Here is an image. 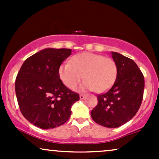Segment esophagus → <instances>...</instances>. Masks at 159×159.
<instances>
[{"mask_svg": "<svg viewBox=\"0 0 159 159\" xmlns=\"http://www.w3.org/2000/svg\"><path fill=\"white\" fill-rule=\"evenodd\" d=\"M85 97V94H80V98L81 99H83Z\"/></svg>", "mask_w": 159, "mask_h": 159, "instance_id": "34e87169", "label": "esophagus"}]
</instances>
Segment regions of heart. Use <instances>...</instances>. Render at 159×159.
Here are the masks:
<instances>
[{
  "instance_id": "b5f03b06",
  "label": "heart",
  "mask_w": 159,
  "mask_h": 159,
  "mask_svg": "<svg viewBox=\"0 0 159 159\" xmlns=\"http://www.w3.org/2000/svg\"><path fill=\"white\" fill-rule=\"evenodd\" d=\"M59 75L69 89H74L82 78L81 90L102 93L114 84L117 76V66L114 59L90 52L76 54L70 63L61 65Z\"/></svg>"
}]
</instances>
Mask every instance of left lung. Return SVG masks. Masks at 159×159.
<instances>
[{"label": "left lung", "instance_id": "left-lung-1", "mask_svg": "<svg viewBox=\"0 0 159 159\" xmlns=\"http://www.w3.org/2000/svg\"><path fill=\"white\" fill-rule=\"evenodd\" d=\"M111 54L117 66L116 81L106 93L98 95V104L90 114L98 125L116 128L129 122L139 110L143 100L144 77L132 59L119 53Z\"/></svg>", "mask_w": 159, "mask_h": 159}]
</instances>
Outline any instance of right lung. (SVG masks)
I'll list each match as a JSON object with an SVG mask.
<instances>
[{
  "label": "right lung",
  "mask_w": 159,
  "mask_h": 159,
  "mask_svg": "<svg viewBox=\"0 0 159 159\" xmlns=\"http://www.w3.org/2000/svg\"><path fill=\"white\" fill-rule=\"evenodd\" d=\"M69 48H45L24 62L16 80V94L21 114L43 129L64 124L71 107L80 99L60 78L61 63L70 56Z\"/></svg>",
  "instance_id": "add662e5"
}]
</instances>
